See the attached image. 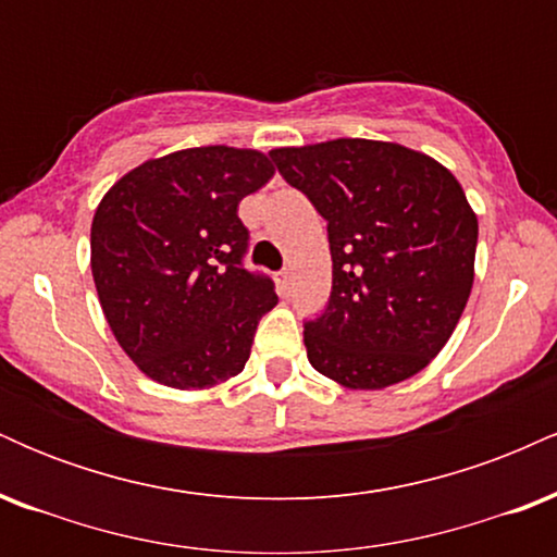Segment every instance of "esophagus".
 I'll return each instance as SVG.
<instances>
[{"label":"esophagus","instance_id":"34e87169","mask_svg":"<svg viewBox=\"0 0 557 557\" xmlns=\"http://www.w3.org/2000/svg\"><path fill=\"white\" fill-rule=\"evenodd\" d=\"M277 285H280V290H283V293L290 290V285H293V272H290V270L280 272V274H277Z\"/></svg>","mask_w":557,"mask_h":557}]
</instances>
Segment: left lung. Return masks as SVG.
Listing matches in <instances>:
<instances>
[{
  "mask_svg": "<svg viewBox=\"0 0 557 557\" xmlns=\"http://www.w3.org/2000/svg\"><path fill=\"white\" fill-rule=\"evenodd\" d=\"M270 159L327 222L332 293L304 322L311 367L350 389L421 372L474 283L479 225L461 185L434 159L385 140L337 138Z\"/></svg>",
  "mask_w": 557,
  "mask_h": 557,
  "instance_id": "8db88e82",
  "label": "left lung"
}]
</instances>
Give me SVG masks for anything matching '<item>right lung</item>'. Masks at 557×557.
I'll return each mask as SVG.
<instances>
[{"instance_id": "obj_1", "label": "right lung", "mask_w": 557, "mask_h": 557, "mask_svg": "<svg viewBox=\"0 0 557 557\" xmlns=\"http://www.w3.org/2000/svg\"><path fill=\"white\" fill-rule=\"evenodd\" d=\"M274 175L251 149L201 146L151 159L101 198L91 272L107 322L151 380L201 389L243 372L272 277L246 270L238 203Z\"/></svg>"}]
</instances>
